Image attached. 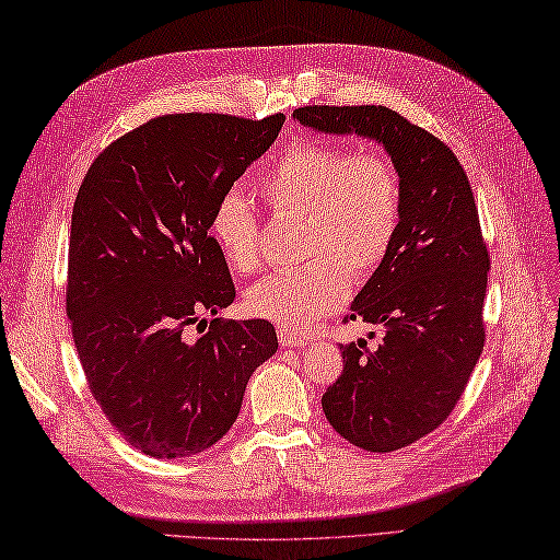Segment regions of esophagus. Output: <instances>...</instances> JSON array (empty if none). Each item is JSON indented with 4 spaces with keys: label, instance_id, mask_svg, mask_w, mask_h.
Returning <instances> with one entry per match:
<instances>
[{
    "label": "esophagus",
    "instance_id": "esophagus-1",
    "mask_svg": "<svg viewBox=\"0 0 560 560\" xmlns=\"http://www.w3.org/2000/svg\"><path fill=\"white\" fill-rule=\"evenodd\" d=\"M278 339L282 347H304L308 342L306 335H299L294 330H284V327H280L278 330Z\"/></svg>",
    "mask_w": 560,
    "mask_h": 560
}]
</instances>
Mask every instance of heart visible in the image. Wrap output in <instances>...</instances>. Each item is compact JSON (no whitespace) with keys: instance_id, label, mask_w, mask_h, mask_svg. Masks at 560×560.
<instances>
[{"instance_id":"obj_1","label":"heart","mask_w":560,"mask_h":560,"mask_svg":"<svg viewBox=\"0 0 560 560\" xmlns=\"http://www.w3.org/2000/svg\"><path fill=\"white\" fill-rule=\"evenodd\" d=\"M270 211L302 223V266L252 284L244 306L284 330L306 327L345 302L349 280L363 282L385 261L401 221V177L383 152L294 142L258 183ZM211 235L230 268L261 266V228L240 189L211 211Z\"/></svg>"}]
</instances>
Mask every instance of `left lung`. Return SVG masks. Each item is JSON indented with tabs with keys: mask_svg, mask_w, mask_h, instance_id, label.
Wrapping results in <instances>:
<instances>
[{
	"mask_svg": "<svg viewBox=\"0 0 560 560\" xmlns=\"http://www.w3.org/2000/svg\"><path fill=\"white\" fill-rule=\"evenodd\" d=\"M294 118L380 142L401 177L397 237L347 316L383 325V339L339 347L342 375L323 394L347 442L397 452L448 418L485 347L489 252L468 175L442 140L387 106H302Z\"/></svg>",
	"mask_w": 560,
	"mask_h": 560,
	"instance_id": "8db88e82",
	"label": "left lung"
}]
</instances>
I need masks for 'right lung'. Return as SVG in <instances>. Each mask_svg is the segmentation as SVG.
<instances>
[{"label": "right lung", "mask_w": 560, "mask_h": 560, "mask_svg": "<svg viewBox=\"0 0 560 560\" xmlns=\"http://www.w3.org/2000/svg\"><path fill=\"white\" fill-rule=\"evenodd\" d=\"M284 116L168 114L122 135L78 189L66 311L92 397L142 454L187 458L233 428L252 373L278 351L268 320L233 304L209 235L215 201L276 142Z\"/></svg>", "instance_id": "1"}]
</instances>
